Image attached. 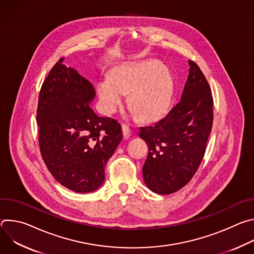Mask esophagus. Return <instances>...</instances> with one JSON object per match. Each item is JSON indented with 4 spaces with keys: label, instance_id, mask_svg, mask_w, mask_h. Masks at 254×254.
<instances>
[{
    "label": "esophagus",
    "instance_id": "obj_1",
    "mask_svg": "<svg viewBox=\"0 0 254 254\" xmlns=\"http://www.w3.org/2000/svg\"><path fill=\"white\" fill-rule=\"evenodd\" d=\"M122 128H123V132H124V137H125L126 139L128 138V137L130 136V134H131V129H130V127H129L127 125L123 124V125H122Z\"/></svg>",
    "mask_w": 254,
    "mask_h": 254
}]
</instances>
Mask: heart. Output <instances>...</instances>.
I'll return each mask as SVG.
<instances>
[{"mask_svg":"<svg viewBox=\"0 0 254 254\" xmlns=\"http://www.w3.org/2000/svg\"><path fill=\"white\" fill-rule=\"evenodd\" d=\"M173 79L170 72L155 61L119 68L113 77L106 76L98 84L100 108L104 115H113L129 93L133 112L146 121L163 117L173 97Z\"/></svg>","mask_w":254,"mask_h":254,"instance_id":"heart-1","label":"heart"}]
</instances>
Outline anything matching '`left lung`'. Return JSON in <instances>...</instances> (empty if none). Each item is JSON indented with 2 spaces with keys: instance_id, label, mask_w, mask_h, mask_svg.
Masks as SVG:
<instances>
[{
  "instance_id": "1",
  "label": "left lung",
  "mask_w": 254,
  "mask_h": 254,
  "mask_svg": "<svg viewBox=\"0 0 254 254\" xmlns=\"http://www.w3.org/2000/svg\"><path fill=\"white\" fill-rule=\"evenodd\" d=\"M190 70L181 100L154 126L139 127L149 155L142 167L144 183L168 195L186 186L203 160L213 125V96L199 66Z\"/></svg>"
}]
</instances>
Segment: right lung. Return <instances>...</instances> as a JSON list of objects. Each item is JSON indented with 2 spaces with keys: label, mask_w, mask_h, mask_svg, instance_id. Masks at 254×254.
Listing matches in <instances>:
<instances>
[{
  "label": "right lung",
  "mask_w": 254,
  "mask_h": 254,
  "mask_svg": "<svg viewBox=\"0 0 254 254\" xmlns=\"http://www.w3.org/2000/svg\"><path fill=\"white\" fill-rule=\"evenodd\" d=\"M61 58L39 93L37 124L43 161L67 189L88 193L104 181V167L123 138L121 125L99 118L90 106L92 84Z\"/></svg>",
  "instance_id": "obj_1"
}]
</instances>
